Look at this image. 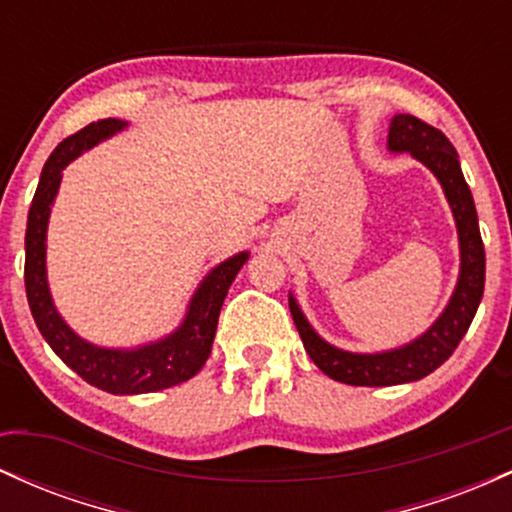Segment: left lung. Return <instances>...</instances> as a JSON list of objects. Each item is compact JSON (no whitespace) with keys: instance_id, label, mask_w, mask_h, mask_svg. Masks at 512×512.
Listing matches in <instances>:
<instances>
[{"instance_id":"left-lung-1","label":"left lung","mask_w":512,"mask_h":512,"mask_svg":"<svg viewBox=\"0 0 512 512\" xmlns=\"http://www.w3.org/2000/svg\"><path fill=\"white\" fill-rule=\"evenodd\" d=\"M387 149L392 154H411L438 178L455 216L457 238H460V276H457L450 303L421 337L399 349L380 351V354H351V351L327 344L310 327L296 298L289 293L293 322L308 356L322 373L346 385L387 387L426 378L428 373L443 366L462 342L484 296V243L479 233L477 207H474L469 185L464 182L455 146L440 129L426 125L419 117L395 115L390 122V134H387Z\"/></svg>"}]
</instances>
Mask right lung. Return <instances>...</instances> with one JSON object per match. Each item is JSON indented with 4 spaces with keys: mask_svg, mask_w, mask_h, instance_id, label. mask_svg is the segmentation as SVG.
<instances>
[{
    "mask_svg": "<svg viewBox=\"0 0 512 512\" xmlns=\"http://www.w3.org/2000/svg\"><path fill=\"white\" fill-rule=\"evenodd\" d=\"M125 127L127 122L115 120V117L91 122L52 151L43 173H40L38 190H35L31 211H28L23 279H26V296L35 325H38L45 342L52 346V351L76 375H81L86 383L98 387V390L110 392V395H144V392H158L185 383L202 370L211 354V344H214L223 298L231 289L240 267L248 262L250 252H238V255L228 257L226 262L216 264L204 276L190 305H187L185 320L168 337L137 346V349H105V346H96L81 339L62 320L50 296L48 269H45L50 209L57 190H60L62 170L76 156H81L103 139L113 137L115 132H122Z\"/></svg>",
    "mask_w": 512,
    "mask_h": 512,
    "instance_id": "right-lung-1",
    "label": "right lung"
}]
</instances>
